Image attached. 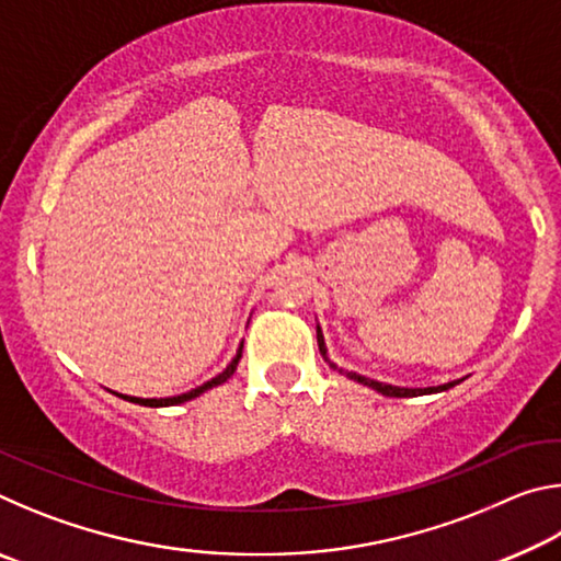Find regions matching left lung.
Here are the masks:
<instances>
[{
	"label": "left lung",
	"instance_id": "1",
	"mask_svg": "<svg viewBox=\"0 0 561 561\" xmlns=\"http://www.w3.org/2000/svg\"><path fill=\"white\" fill-rule=\"evenodd\" d=\"M317 341H319V351H321V356H324V360L327 364L334 368V371H339V374H344V376H348L351 381H358V383H364V386H368V388H374V391H378L381 396H391V398H413V396H428V393H440V391H448V388H453L455 383H460V381H450V383H443V386H428V388H401V386H391V383H381V381H374V378H366V376H358V374H354V371H344V368H339L336 364H331L329 360V356H327V344H324V334H321V329L317 327Z\"/></svg>",
	"mask_w": 561,
	"mask_h": 561
}]
</instances>
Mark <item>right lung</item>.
I'll list each match as a JSON object with an SVG mask.
<instances>
[{
	"mask_svg": "<svg viewBox=\"0 0 561 561\" xmlns=\"http://www.w3.org/2000/svg\"><path fill=\"white\" fill-rule=\"evenodd\" d=\"M240 358H242V346L237 348L234 358L230 360V366H227L222 374H217V376H215V378H210V381H207V383H203V386L193 388V391H187V393H180V396H173V398H136V396H123V393H116V396H121L123 401H130V403H138V405H148V408H163V405H178V403L193 401V398H197V396L205 393V391H210V388H215V386L225 383L227 378H230V376L234 374V368H237V364H240Z\"/></svg>",
	"mask_w": 561,
	"mask_h": 561,
	"instance_id": "add662e5",
	"label": "right lung"
}]
</instances>
